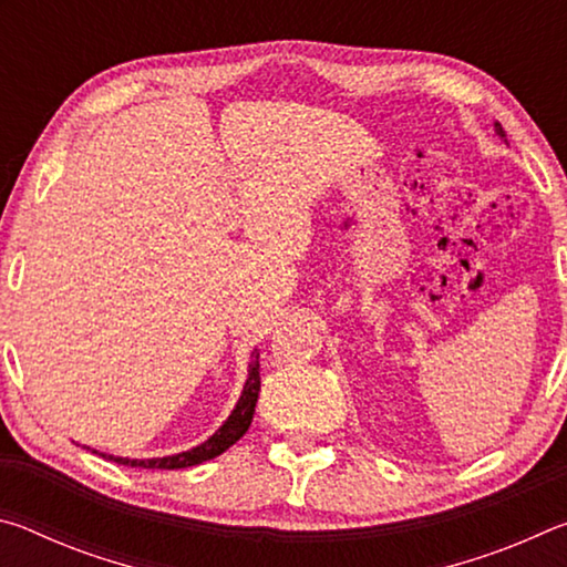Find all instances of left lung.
I'll return each instance as SVG.
<instances>
[{
  "mask_svg": "<svg viewBox=\"0 0 567 567\" xmlns=\"http://www.w3.org/2000/svg\"><path fill=\"white\" fill-rule=\"evenodd\" d=\"M495 132H497V134H501V137H505V130L501 127V122H495Z\"/></svg>",
  "mask_w": 567,
  "mask_h": 567,
  "instance_id": "8db88e82",
  "label": "left lung"
}]
</instances>
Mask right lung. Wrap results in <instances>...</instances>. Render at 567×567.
<instances>
[{"label":"right lung","mask_w":567,"mask_h":567,"mask_svg":"<svg viewBox=\"0 0 567 567\" xmlns=\"http://www.w3.org/2000/svg\"><path fill=\"white\" fill-rule=\"evenodd\" d=\"M257 395H260V352L249 354V378L243 388V395H239L237 405L233 410V415L225 420V425L217 430V433L205 440L203 445L187 450V453H177V455H167V457H152V460H130V457H114L110 460L120 465H130V467H152V470H179V467H192L205 463V460H213L217 455H223L227 447H233L239 437L247 433L249 422H252L255 415V405H257ZM107 457V455H102Z\"/></svg>","instance_id":"obj_1"}]
</instances>
